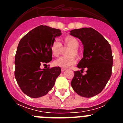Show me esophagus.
<instances>
[{
  "label": "esophagus",
  "instance_id": "esophagus-1",
  "mask_svg": "<svg viewBox=\"0 0 123 123\" xmlns=\"http://www.w3.org/2000/svg\"><path fill=\"white\" fill-rule=\"evenodd\" d=\"M66 68H62V72H63V71H65V70H66Z\"/></svg>",
  "mask_w": 123,
  "mask_h": 123
}]
</instances>
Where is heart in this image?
<instances>
[{"instance_id":"1","label":"heart","mask_w":123,"mask_h":123,"mask_svg":"<svg viewBox=\"0 0 123 123\" xmlns=\"http://www.w3.org/2000/svg\"><path fill=\"white\" fill-rule=\"evenodd\" d=\"M63 42L65 46L69 47L67 52V55L68 56L60 57L54 61V64L56 67L66 68L71 67L76 63V58L74 56H79L78 48L79 46V42L74 37L68 36L63 39ZM50 51L52 55L55 57L59 56L62 51V46L60 42L55 40L51 44Z\"/></svg>"}]
</instances>
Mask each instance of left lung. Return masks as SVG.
I'll use <instances>...</instances> for the list:
<instances>
[{
  "label": "left lung",
  "mask_w": 123,
  "mask_h": 123,
  "mask_svg": "<svg viewBox=\"0 0 123 123\" xmlns=\"http://www.w3.org/2000/svg\"><path fill=\"white\" fill-rule=\"evenodd\" d=\"M71 36L81 40L84 46L83 58L77 65L81 71L74 73L71 82L78 95L90 98L100 93L111 76L113 56L108 41L92 28H82L70 31ZM87 69L83 75L82 71Z\"/></svg>",
  "instance_id": "left-lung-1"
}]
</instances>
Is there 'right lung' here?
Returning a JSON list of instances; mask_svg holds the SVG:
<instances>
[{
  "label": "right lung",
  "mask_w": 123,
  "mask_h": 123,
  "mask_svg": "<svg viewBox=\"0 0 123 123\" xmlns=\"http://www.w3.org/2000/svg\"><path fill=\"white\" fill-rule=\"evenodd\" d=\"M61 35L60 29L41 25L19 41L15 57V76L21 91L31 98L46 95L61 73L59 67L41 68V65L52 60L51 44Z\"/></svg>",
  "instance_id": "obj_1"
}]
</instances>
